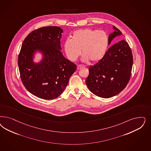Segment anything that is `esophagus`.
Returning <instances> with one entry per match:
<instances>
[{
    "instance_id": "esophagus-1",
    "label": "esophagus",
    "mask_w": 151,
    "mask_h": 151,
    "mask_svg": "<svg viewBox=\"0 0 151 151\" xmlns=\"http://www.w3.org/2000/svg\"><path fill=\"white\" fill-rule=\"evenodd\" d=\"M84 66L83 65H78V67H77V69H81V68H83Z\"/></svg>"
}]
</instances>
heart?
<instances>
[{
  "mask_svg": "<svg viewBox=\"0 0 151 151\" xmlns=\"http://www.w3.org/2000/svg\"><path fill=\"white\" fill-rule=\"evenodd\" d=\"M108 36L103 30L79 29L73 32L72 38L67 39L64 48L68 58L76 61L82 53V61L97 63L104 57L108 47Z\"/></svg>",
  "mask_w": 151,
  "mask_h": 151,
  "instance_id": "1",
  "label": "heart"
}]
</instances>
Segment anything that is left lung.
<instances>
[{"label":"left lung","mask_w":151,"mask_h":151,"mask_svg":"<svg viewBox=\"0 0 151 151\" xmlns=\"http://www.w3.org/2000/svg\"><path fill=\"white\" fill-rule=\"evenodd\" d=\"M113 32L109 35L108 45L122 32L113 26ZM131 49L122 40L112 46L101 60L89 68L86 83L89 91L99 97H112L126 87L131 76L133 65Z\"/></svg>","instance_id":"obj_1"}]
</instances>
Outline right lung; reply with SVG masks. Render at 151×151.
Wrapping results in <instances>:
<instances>
[{"mask_svg":"<svg viewBox=\"0 0 151 151\" xmlns=\"http://www.w3.org/2000/svg\"><path fill=\"white\" fill-rule=\"evenodd\" d=\"M63 32L59 27H42L29 33L22 45L18 63L22 83L29 92L41 99L59 97L77 69L60 51ZM38 53L42 59L35 63Z\"/></svg>","mask_w":151,"mask_h":151,"instance_id":"1","label":"right lung"}]
</instances>
